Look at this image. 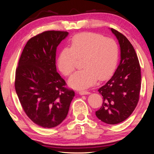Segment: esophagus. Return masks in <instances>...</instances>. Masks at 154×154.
Masks as SVG:
<instances>
[{
    "label": "esophagus",
    "mask_w": 154,
    "mask_h": 154,
    "mask_svg": "<svg viewBox=\"0 0 154 154\" xmlns=\"http://www.w3.org/2000/svg\"><path fill=\"white\" fill-rule=\"evenodd\" d=\"M79 94L81 95H84V94H89L90 92H88L87 90H80L79 92Z\"/></svg>",
    "instance_id": "esophagus-1"
}]
</instances>
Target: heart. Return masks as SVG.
Returning <instances> with one entry per match:
<instances>
[{
  "label": "heart",
  "instance_id": "obj_1",
  "mask_svg": "<svg viewBox=\"0 0 154 154\" xmlns=\"http://www.w3.org/2000/svg\"><path fill=\"white\" fill-rule=\"evenodd\" d=\"M118 44L111 38L93 32H82L72 38L68 48L60 52L57 65L62 74L69 76L82 59L81 67L69 79L75 89L92 86L98 79L103 81L113 74L118 60Z\"/></svg>",
  "mask_w": 154,
  "mask_h": 154
}]
</instances>
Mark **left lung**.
Here are the masks:
<instances>
[{
	"instance_id": "1",
	"label": "left lung",
	"mask_w": 154,
	"mask_h": 154,
	"mask_svg": "<svg viewBox=\"0 0 154 154\" xmlns=\"http://www.w3.org/2000/svg\"><path fill=\"white\" fill-rule=\"evenodd\" d=\"M119 41L121 60L113 76L98 89L103 103L96 116L108 124H117L128 118L139 102L140 66L133 46L128 39L118 30L111 28Z\"/></svg>"
}]
</instances>
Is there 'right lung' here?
I'll return each mask as SVG.
<instances>
[{"label": "right lung", "instance_id": "1", "mask_svg": "<svg viewBox=\"0 0 154 154\" xmlns=\"http://www.w3.org/2000/svg\"><path fill=\"white\" fill-rule=\"evenodd\" d=\"M66 31L48 30L26 44L15 71V88L21 105L34 123L56 127L66 118L75 92L56 71L57 47Z\"/></svg>", "mask_w": 154, "mask_h": 154}]
</instances>
